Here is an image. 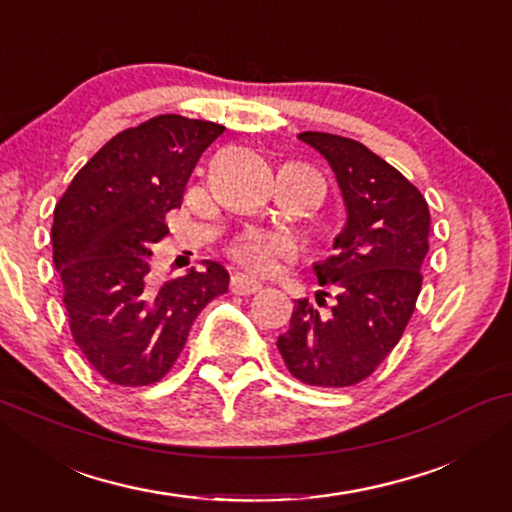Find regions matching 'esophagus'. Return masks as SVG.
<instances>
[{
	"label": "esophagus",
	"instance_id": "esophagus-1",
	"mask_svg": "<svg viewBox=\"0 0 512 512\" xmlns=\"http://www.w3.org/2000/svg\"><path fill=\"white\" fill-rule=\"evenodd\" d=\"M230 291L240 293V296H249V293L261 291V282L254 277L242 275V272H235V275L230 277Z\"/></svg>",
	"mask_w": 512,
	"mask_h": 512
}]
</instances>
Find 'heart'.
<instances>
[{"label": "heart", "mask_w": 512, "mask_h": 512, "mask_svg": "<svg viewBox=\"0 0 512 512\" xmlns=\"http://www.w3.org/2000/svg\"><path fill=\"white\" fill-rule=\"evenodd\" d=\"M296 242L289 235L279 233H247L233 244L230 254L242 268L258 275H268L279 265V261L296 254Z\"/></svg>", "instance_id": "b5f03b06"}]
</instances>
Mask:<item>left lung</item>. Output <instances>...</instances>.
Masks as SVG:
<instances>
[{
	"label": "left lung",
	"instance_id": "left-lung-1",
	"mask_svg": "<svg viewBox=\"0 0 512 512\" xmlns=\"http://www.w3.org/2000/svg\"><path fill=\"white\" fill-rule=\"evenodd\" d=\"M298 139L331 165L347 221L333 256L312 265L321 286L335 284V305L319 312L307 298L296 300L277 347L300 382L352 387L387 359L415 310L429 251V205L361 142L328 132H300Z\"/></svg>",
	"mask_w": 512,
	"mask_h": 512
}]
</instances>
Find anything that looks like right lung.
<instances>
[{
  "label": "right lung",
  "mask_w": 512,
  "mask_h": 512,
  "mask_svg": "<svg viewBox=\"0 0 512 512\" xmlns=\"http://www.w3.org/2000/svg\"><path fill=\"white\" fill-rule=\"evenodd\" d=\"M219 123L163 114L118 132L86 165L53 212V263L65 286L74 342L104 380L144 387L174 366L228 270L202 261L165 284L151 279V244L167 235L202 151Z\"/></svg>",
  "instance_id": "1"
}]
</instances>
